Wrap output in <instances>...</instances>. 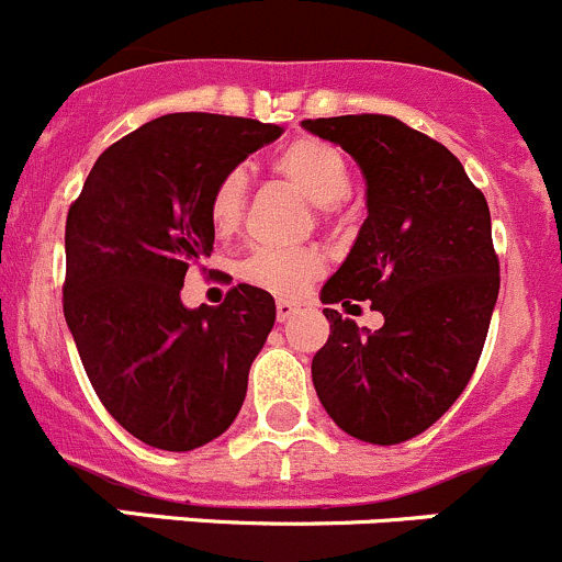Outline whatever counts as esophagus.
Here are the masks:
<instances>
[{
	"mask_svg": "<svg viewBox=\"0 0 562 562\" xmlns=\"http://www.w3.org/2000/svg\"><path fill=\"white\" fill-rule=\"evenodd\" d=\"M299 307H302L299 302H291V299H280V302H277V321L285 323L288 317H293L299 313Z\"/></svg>",
	"mask_w": 562,
	"mask_h": 562,
	"instance_id": "obj_1",
	"label": "esophagus"
}]
</instances>
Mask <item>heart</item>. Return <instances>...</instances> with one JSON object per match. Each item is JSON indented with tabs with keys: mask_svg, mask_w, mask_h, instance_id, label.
Here are the masks:
<instances>
[{
	"mask_svg": "<svg viewBox=\"0 0 562 562\" xmlns=\"http://www.w3.org/2000/svg\"><path fill=\"white\" fill-rule=\"evenodd\" d=\"M277 173L296 187L321 212H334L350 192L348 160L337 146L317 138H299L274 160ZM245 206V173L236 168L217 181L209 201V217L217 234H231ZM323 271V255L315 247H260L241 263V280L274 296H299Z\"/></svg>",
	"mask_w": 562,
	"mask_h": 562,
	"instance_id": "heart-1",
	"label": "heart"
}]
</instances>
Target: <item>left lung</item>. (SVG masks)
<instances>
[{
    "instance_id": "left-lung-1",
    "label": "left lung",
    "mask_w": 562,
    "mask_h": 562,
    "mask_svg": "<svg viewBox=\"0 0 562 562\" xmlns=\"http://www.w3.org/2000/svg\"><path fill=\"white\" fill-rule=\"evenodd\" d=\"M367 181V220L323 304L372 302L378 331L337 310L313 359L317 400L339 429L378 446L411 440L457 402L479 364L501 266L486 198L438 140L381 113L304 119Z\"/></svg>"
}]
</instances>
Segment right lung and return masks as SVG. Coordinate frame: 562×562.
I'll list each match as a JSON object with an SVG mask.
<instances>
[{"label": "right lung", "instance_id": "add662e5", "mask_svg": "<svg viewBox=\"0 0 562 562\" xmlns=\"http://www.w3.org/2000/svg\"><path fill=\"white\" fill-rule=\"evenodd\" d=\"M280 124L168 113L108 146L65 228V321L92 389L133 438L192 451L239 416L277 307L236 285L220 307H184L190 266L212 255L209 201Z\"/></svg>", "mask_w": 562, "mask_h": 562}]
</instances>
